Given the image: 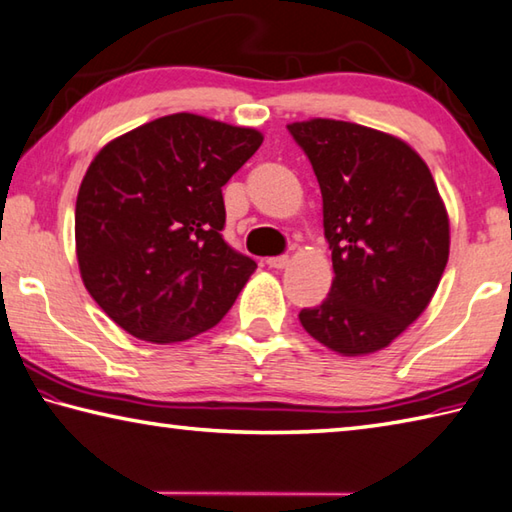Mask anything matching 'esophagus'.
Masks as SVG:
<instances>
[{
  "mask_svg": "<svg viewBox=\"0 0 512 512\" xmlns=\"http://www.w3.org/2000/svg\"><path fill=\"white\" fill-rule=\"evenodd\" d=\"M266 264L271 268H284L288 264V257L286 255H275V257H268Z\"/></svg>",
  "mask_w": 512,
  "mask_h": 512,
  "instance_id": "esophagus-1",
  "label": "esophagus"
}]
</instances>
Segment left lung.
Returning <instances> with one entry per match:
<instances>
[{
  "label": "left lung",
  "instance_id": "8db88e82",
  "mask_svg": "<svg viewBox=\"0 0 512 512\" xmlns=\"http://www.w3.org/2000/svg\"><path fill=\"white\" fill-rule=\"evenodd\" d=\"M322 192L333 284L300 311L324 347H387L430 304L448 264L450 224L430 170L410 145L345 120L288 125Z\"/></svg>",
  "mask_w": 512,
  "mask_h": 512
}]
</instances>
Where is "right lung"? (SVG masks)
<instances>
[{"mask_svg":"<svg viewBox=\"0 0 512 512\" xmlns=\"http://www.w3.org/2000/svg\"><path fill=\"white\" fill-rule=\"evenodd\" d=\"M262 134L172 114L102 147L76 201V248L89 295L134 338L181 342L224 318L255 259L221 235V188Z\"/></svg>","mask_w":512,"mask_h":512,"instance_id":"add662e5","label":"right lung"}]
</instances>
